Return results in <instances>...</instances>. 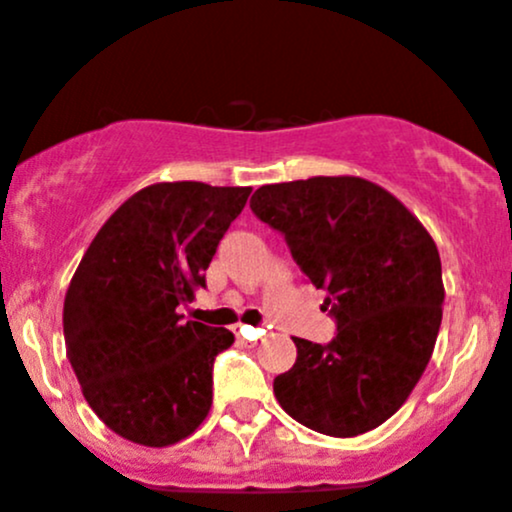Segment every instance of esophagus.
Returning <instances> with one entry per match:
<instances>
[{
    "label": "esophagus",
    "mask_w": 512,
    "mask_h": 512,
    "mask_svg": "<svg viewBox=\"0 0 512 512\" xmlns=\"http://www.w3.org/2000/svg\"><path fill=\"white\" fill-rule=\"evenodd\" d=\"M237 335H240L242 340H247V342H252V345H255V342L260 340L262 335H265V330H260V327H250V325H240V327H237Z\"/></svg>",
    "instance_id": "1"
}]
</instances>
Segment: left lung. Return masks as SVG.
Returning <instances> with one entry per match:
<instances>
[{
  "label": "left lung",
  "instance_id": "obj_1",
  "mask_svg": "<svg viewBox=\"0 0 512 512\" xmlns=\"http://www.w3.org/2000/svg\"><path fill=\"white\" fill-rule=\"evenodd\" d=\"M250 207L285 235L337 322L327 345L295 337V365L272 385L277 403L332 438L377 428L413 393L438 340L445 287L433 237L362 177L262 185Z\"/></svg>",
  "mask_w": 512,
  "mask_h": 512
}]
</instances>
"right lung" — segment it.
I'll return each mask as SVG.
<instances>
[{
  "label": "right lung",
  "mask_w": 512,
  "mask_h": 512,
  "mask_svg": "<svg viewBox=\"0 0 512 512\" xmlns=\"http://www.w3.org/2000/svg\"><path fill=\"white\" fill-rule=\"evenodd\" d=\"M250 187L160 182L119 205L84 252L64 297V342L97 418L147 448L195 433L212 408V365L235 342L185 320L182 305Z\"/></svg>",
  "instance_id": "obj_1"
}]
</instances>
